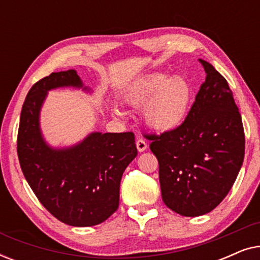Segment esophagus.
<instances>
[{
  "instance_id": "obj_1",
  "label": "esophagus",
  "mask_w": 260,
  "mask_h": 260,
  "mask_svg": "<svg viewBox=\"0 0 260 260\" xmlns=\"http://www.w3.org/2000/svg\"><path fill=\"white\" fill-rule=\"evenodd\" d=\"M136 147H137V150L142 152V151L147 150L148 144H147V142L143 140V138H138V140L136 141Z\"/></svg>"
}]
</instances>
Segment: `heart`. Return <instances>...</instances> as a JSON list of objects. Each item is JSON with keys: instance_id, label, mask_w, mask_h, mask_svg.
<instances>
[{"instance_id": "obj_1", "label": "heart", "mask_w": 260, "mask_h": 260, "mask_svg": "<svg viewBox=\"0 0 260 260\" xmlns=\"http://www.w3.org/2000/svg\"><path fill=\"white\" fill-rule=\"evenodd\" d=\"M190 95V85L184 78L154 73L131 87L125 101L136 108L143 106L142 113L149 127L156 131H172L186 118ZM115 112L120 115L118 109H115Z\"/></svg>"}]
</instances>
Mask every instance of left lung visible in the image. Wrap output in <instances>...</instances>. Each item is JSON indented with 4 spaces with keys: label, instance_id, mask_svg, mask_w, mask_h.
I'll return each instance as SVG.
<instances>
[{
    "label": "left lung",
    "instance_id": "8db88e82",
    "mask_svg": "<svg viewBox=\"0 0 260 260\" xmlns=\"http://www.w3.org/2000/svg\"><path fill=\"white\" fill-rule=\"evenodd\" d=\"M199 61L207 76L184 122L147 136L158 159L163 202L183 216L213 211L232 188L245 155L243 122L227 80Z\"/></svg>",
    "mask_w": 260,
    "mask_h": 260
}]
</instances>
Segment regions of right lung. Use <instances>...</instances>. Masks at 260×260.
<instances>
[{
	"instance_id": "1",
	"label": "right lung",
	"mask_w": 260,
	"mask_h": 260,
	"mask_svg": "<svg viewBox=\"0 0 260 260\" xmlns=\"http://www.w3.org/2000/svg\"><path fill=\"white\" fill-rule=\"evenodd\" d=\"M67 86L90 91L74 70L31 86L21 111L17 156L31 190L53 216L70 226H94L118 208L122 175L137 156L135 135L91 133L73 147L48 145L40 129L42 104L48 91Z\"/></svg>"
}]
</instances>
